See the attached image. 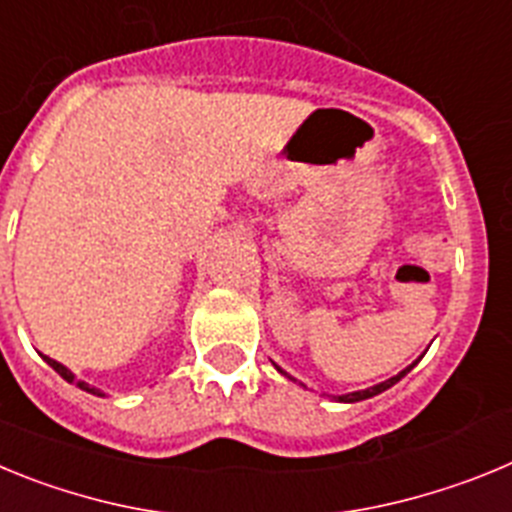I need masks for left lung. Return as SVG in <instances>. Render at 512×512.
Returning <instances> with one entry per match:
<instances>
[{"label": "left lung", "mask_w": 512, "mask_h": 512, "mask_svg": "<svg viewBox=\"0 0 512 512\" xmlns=\"http://www.w3.org/2000/svg\"><path fill=\"white\" fill-rule=\"evenodd\" d=\"M410 369H413V366H408V369H405V372H400V374H397V377L387 379V382H379V384H374V387H369V390H359V392H348V395H341V397H338V400H341V402H359V400H369V397L379 395V392H384V390H390L392 384H397V382H400V379H402V377H405V374H408V372H410ZM279 372H282V369H279Z\"/></svg>", "instance_id": "1"}]
</instances>
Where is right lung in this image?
I'll use <instances>...</instances> for the list:
<instances>
[{
  "mask_svg": "<svg viewBox=\"0 0 512 512\" xmlns=\"http://www.w3.org/2000/svg\"><path fill=\"white\" fill-rule=\"evenodd\" d=\"M45 361H48V364H51L53 369H56V372L61 374L63 379H66V382H76V379H74V374H71L69 369H66V366H63V364H58V361H53V359H48V356H45ZM76 387H81V390H87V392H92V395H99V397H102V392H99V390H94V387H89L87 382H76Z\"/></svg>",
  "mask_w": 512,
  "mask_h": 512,
  "instance_id": "1",
  "label": "right lung"
}]
</instances>
